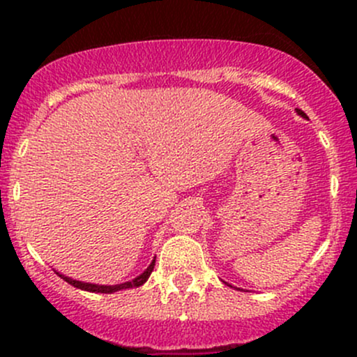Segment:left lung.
<instances>
[{
  "mask_svg": "<svg viewBox=\"0 0 357 357\" xmlns=\"http://www.w3.org/2000/svg\"><path fill=\"white\" fill-rule=\"evenodd\" d=\"M297 114H298V115H302V117H305V114H304V112H302V110H298V109H297Z\"/></svg>",
  "mask_w": 357,
  "mask_h": 357,
  "instance_id": "1",
  "label": "left lung"
}]
</instances>
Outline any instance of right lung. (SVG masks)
Instances as JSON below:
<instances>
[{
  "label": "right lung",
  "mask_w": 357,
  "mask_h": 357,
  "mask_svg": "<svg viewBox=\"0 0 357 357\" xmlns=\"http://www.w3.org/2000/svg\"><path fill=\"white\" fill-rule=\"evenodd\" d=\"M153 266H155V259H153L152 264H150L149 268H146L145 271L142 273V275L136 276V278L131 280V282L121 283V285H95V283L77 282V280H72V278H68V276L60 275V273H56V275H59L60 278L66 280L67 283H70L72 287H75V289H81V290H86V291H98V294H114V291H119V290H126V289H135V287H142L143 283H145L146 280L150 278V275H152Z\"/></svg>",
  "instance_id": "1"
}]
</instances>
